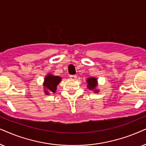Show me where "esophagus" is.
Listing matches in <instances>:
<instances>
[{
	"instance_id": "34e87169",
	"label": "esophagus",
	"mask_w": 146,
	"mask_h": 146,
	"mask_svg": "<svg viewBox=\"0 0 146 146\" xmlns=\"http://www.w3.org/2000/svg\"><path fill=\"white\" fill-rule=\"evenodd\" d=\"M69 77H70V79H76L77 76L76 75H69Z\"/></svg>"
}]
</instances>
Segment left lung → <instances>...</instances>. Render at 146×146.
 I'll return each instance as SVG.
<instances>
[{
  "mask_svg": "<svg viewBox=\"0 0 146 146\" xmlns=\"http://www.w3.org/2000/svg\"><path fill=\"white\" fill-rule=\"evenodd\" d=\"M87 82L88 83L87 87L89 89H94L97 86V79L93 77H91V78H88L87 80ZM96 92H98V90H95Z\"/></svg>",
  "mask_w": 146,
  "mask_h": 146,
  "instance_id": "1",
  "label": "left lung"
}]
</instances>
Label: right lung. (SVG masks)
<instances>
[{
	"instance_id": "obj_1",
	"label": "right lung",
	"mask_w": 146,
	"mask_h": 146,
	"mask_svg": "<svg viewBox=\"0 0 146 146\" xmlns=\"http://www.w3.org/2000/svg\"><path fill=\"white\" fill-rule=\"evenodd\" d=\"M61 80V77L58 76H53L52 75H48L44 79V86L45 87L44 92L46 95L49 93H55L57 85L59 84Z\"/></svg>"
}]
</instances>
